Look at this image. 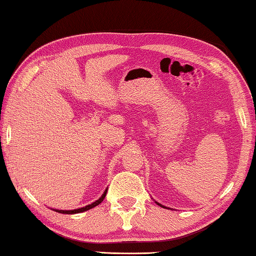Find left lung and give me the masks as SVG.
Returning <instances> with one entry per match:
<instances>
[{
    "instance_id": "left-lung-1",
    "label": "left lung",
    "mask_w": 256,
    "mask_h": 256,
    "mask_svg": "<svg viewBox=\"0 0 256 256\" xmlns=\"http://www.w3.org/2000/svg\"><path fill=\"white\" fill-rule=\"evenodd\" d=\"M156 202V204H157V205H160V202ZM160 206H162V208H165V206H163V205H160Z\"/></svg>"
}]
</instances>
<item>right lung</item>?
<instances>
[{"mask_svg":"<svg viewBox=\"0 0 256 256\" xmlns=\"http://www.w3.org/2000/svg\"><path fill=\"white\" fill-rule=\"evenodd\" d=\"M107 194V189L104 190V192L102 194V196H101L98 200H96L94 202H92V204L85 206V208H77V210H56V212L58 213H62V214H76V213H82V212H85V210H91L93 208H96V205H99L101 202H102L104 200V197H106Z\"/></svg>","mask_w":256,"mask_h":256,"instance_id":"add662e5","label":"right lung"}]
</instances>
